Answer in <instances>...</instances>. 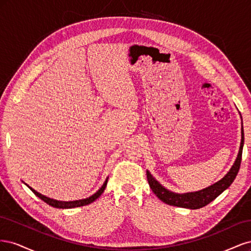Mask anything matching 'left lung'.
<instances>
[{
    "mask_svg": "<svg viewBox=\"0 0 251 251\" xmlns=\"http://www.w3.org/2000/svg\"><path fill=\"white\" fill-rule=\"evenodd\" d=\"M241 134H242L241 146H240L237 159H235V161L231 166L229 172L227 173L221 180L216 182L215 184H212L199 192L176 194L163 187L153 176H151V173L147 171V177H148L151 189L162 202L169 205H173V206L189 208V209H198L205 206V205H207L211 201H214L219 195H221L226 188H228L233 182V180L235 179V177H237L238 172L240 170L241 161H242L243 146H244V130H243V126H242Z\"/></svg>",
    "mask_w": 251,
    "mask_h": 251,
    "instance_id": "left-lung-1",
    "label": "left lung"
}]
</instances>
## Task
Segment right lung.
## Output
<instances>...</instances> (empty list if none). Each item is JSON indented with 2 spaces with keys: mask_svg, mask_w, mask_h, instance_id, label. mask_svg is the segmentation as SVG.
<instances>
[{
  "mask_svg": "<svg viewBox=\"0 0 251 251\" xmlns=\"http://www.w3.org/2000/svg\"><path fill=\"white\" fill-rule=\"evenodd\" d=\"M107 183H108V178L105 179L104 183L102 184V186L98 189V191L92 195L91 197H89V198H86V199H81V200H76V201H57V200H54V199H50L48 198V197L44 196L40 193H37L35 189H33L32 187H30L29 185H27L30 189H31L32 193L36 196L39 197L40 199H42L44 202H46L47 204H49L50 206H53V207H56V208H73V207H79V206H83V205H88L90 203L94 202L97 198H100V197L101 196V194L103 193L105 186H107Z\"/></svg>",
  "mask_w": 251,
  "mask_h": 251,
  "instance_id": "right-lung-1",
  "label": "right lung"
}]
</instances>
